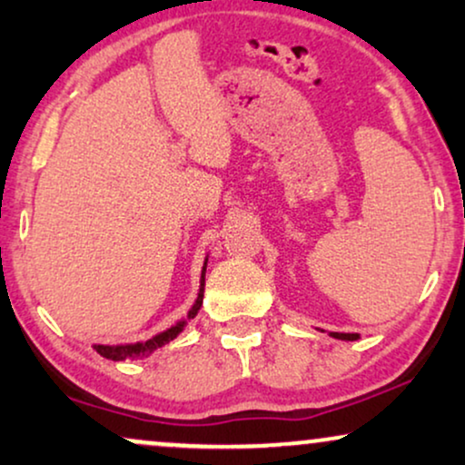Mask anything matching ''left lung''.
Here are the masks:
<instances>
[{
	"mask_svg": "<svg viewBox=\"0 0 465 465\" xmlns=\"http://www.w3.org/2000/svg\"><path fill=\"white\" fill-rule=\"evenodd\" d=\"M332 339H339V341H358L360 334H349V332H330Z\"/></svg>",
	"mask_w": 465,
	"mask_h": 465,
	"instance_id": "1",
	"label": "left lung"
}]
</instances>
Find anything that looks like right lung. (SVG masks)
<instances>
[{"instance_id": "add662e5", "label": "right lung", "mask_w": 465, "mask_h": 465, "mask_svg": "<svg viewBox=\"0 0 465 465\" xmlns=\"http://www.w3.org/2000/svg\"><path fill=\"white\" fill-rule=\"evenodd\" d=\"M207 260L209 256H205V262H203V271H201V285H199V294H196V301L193 302V307L186 313V317H182L180 322H175L173 326L163 330L152 336L148 341H137V342H118V345H93L94 351H97L101 358L112 360V361H124V360H137V358H148L156 351L171 342L173 339H177L183 330H186L188 322L194 320L196 313L201 311L203 304V294H205V271H207Z\"/></svg>"}]
</instances>
